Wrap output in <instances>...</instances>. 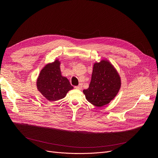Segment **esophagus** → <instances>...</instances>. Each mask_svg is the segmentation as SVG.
Returning a JSON list of instances; mask_svg holds the SVG:
<instances>
[{"mask_svg":"<svg viewBox=\"0 0 158 158\" xmlns=\"http://www.w3.org/2000/svg\"><path fill=\"white\" fill-rule=\"evenodd\" d=\"M74 87H75L76 89H79V90H81V89H82V84H80L79 85L75 86Z\"/></svg>","mask_w":158,"mask_h":158,"instance_id":"obj_1","label":"esophagus"}]
</instances>
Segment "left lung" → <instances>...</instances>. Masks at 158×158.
<instances>
[{"mask_svg":"<svg viewBox=\"0 0 158 158\" xmlns=\"http://www.w3.org/2000/svg\"><path fill=\"white\" fill-rule=\"evenodd\" d=\"M121 84L119 75L113 65L109 61L102 60L94 64L91 82L83 93L90 103L102 107L116 97Z\"/></svg>","mask_w":158,"mask_h":158,"instance_id":"1","label":"left lung"}]
</instances>
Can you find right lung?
<instances>
[{
    "label": "right lung",
    "mask_w": 158,
    "mask_h": 158,
    "mask_svg": "<svg viewBox=\"0 0 158 158\" xmlns=\"http://www.w3.org/2000/svg\"><path fill=\"white\" fill-rule=\"evenodd\" d=\"M38 91L49 101L64 98L73 89L69 80L62 76L58 60L47 64L41 70L37 81Z\"/></svg>",
    "instance_id": "right-lung-1"
}]
</instances>
